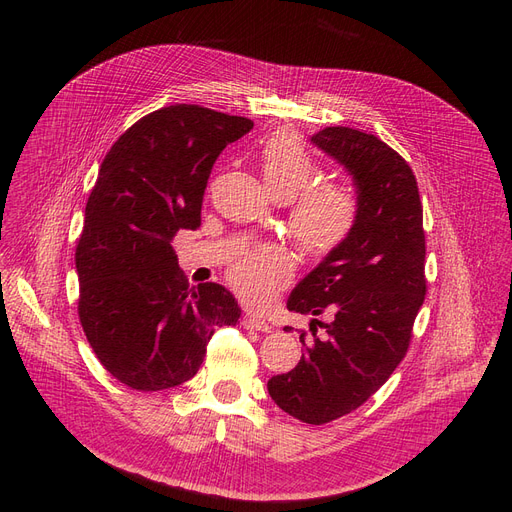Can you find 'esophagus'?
I'll list each match as a JSON object with an SVG mask.
<instances>
[{"label": "esophagus", "mask_w": 512, "mask_h": 512, "mask_svg": "<svg viewBox=\"0 0 512 512\" xmlns=\"http://www.w3.org/2000/svg\"><path fill=\"white\" fill-rule=\"evenodd\" d=\"M242 326H245L247 330H257V332H272V326L267 324L263 317H255V315L242 317Z\"/></svg>", "instance_id": "1"}]
</instances>
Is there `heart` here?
<instances>
[{
	"label": "heart",
	"mask_w": 512,
	"mask_h": 512,
	"mask_svg": "<svg viewBox=\"0 0 512 512\" xmlns=\"http://www.w3.org/2000/svg\"><path fill=\"white\" fill-rule=\"evenodd\" d=\"M265 188L276 201L288 203V230L309 257H328L353 234L359 220V197L348 184L319 182V168L303 145L288 132H278L259 155ZM292 259L274 245L253 247L232 263L228 280L242 299L265 305L288 282Z\"/></svg>",
	"instance_id": "heart-1"
}]
</instances>
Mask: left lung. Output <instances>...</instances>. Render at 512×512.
I'll return each instance as SVG.
<instances>
[{"label":"left lung","instance_id":"obj_1","mask_svg":"<svg viewBox=\"0 0 512 512\" xmlns=\"http://www.w3.org/2000/svg\"><path fill=\"white\" fill-rule=\"evenodd\" d=\"M311 141L351 172L359 220L344 245L292 290L286 307L313 315L311 336L301 332V361L274 375L267 390L284 413L324 425L359 409L405 359L427 292L425 232L405 157L348 126H328Z\"/></svg>","mask_w":512,"mask_h":512}]
</instances>
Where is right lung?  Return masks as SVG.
<instances>
[{
  "label": "right lung",
  "mask_w": 512,
  "mask_h": 512,
  "mask_svg": "<svg viewBox=\"0 0 512 512\" xmlns=\"http://www.w3.org/2000/svg\"><path fill=\"white\" fill-rule=\"evenodd\" d=\"M251 128L176 103L134 122L103 159L76 245L78 319L99 363L132 390L191 380L215 326L240 317L224 286L188 288L172 240L201 226L215 159Z\"/></svg>",
  "instance_id": "add662e5"
}]
</instances>
